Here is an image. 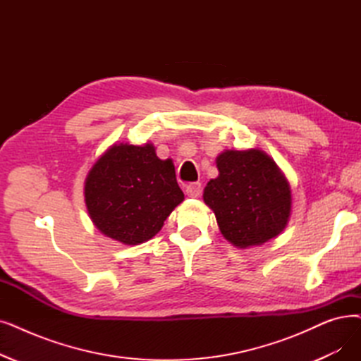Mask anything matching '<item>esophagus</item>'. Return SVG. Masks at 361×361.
Instances as JSON below:
<instances>
[{
    "instance_id": "34e87169",
    "label": "esophagus",
    "mask_w": 361,
    "mask_h": 361,
    "mask_svg": "<svg viewBox=\"0 0 361 361\" xmlns=\"http://www.w3.org/2000/svg\"><path fill=\"white\" fill-rule=\"evenodd\" d=\"M185 195L189 197H199L202 195V184L200 183H192L185 185Z\"/></svg>"
}]
</instances>
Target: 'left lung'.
Listing matches in <instances>:
<instances>
[{"label":"left lung","mask_w":361,"mask_h":361,"mask_svg":"<svg viewBox=\"0 0 361 361\" xmlns=\"http://www.w3.org/2000/svg\"><path fill=\"white\" fill-rule=\"evenodd\" d=\"M219 176L203 200L223 236L234 246L261 245L281 233L290 215V189L277 165L261 150H227L216 158Z\"/></svg>","instance_id":"left-lung-1"}]
</instances>
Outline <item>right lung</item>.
I'll return each instance as SVG.
<instances>
[{
  "mask_svg": "<svg viewBox=\"0 0 361 361\" xmlns=\"http://www.w3.org/2000/svg\"><path fill=\"white\" fill-rule=\"evenodd\" d=\"M85 203L106 236L138 245L158 233L184 195L174 165L161 161L152 145H115L88 172Z\"/></svg>",
  "mask_w": 361,
  "mask_h": 361,
  "instance_id": "right-lung-1",
  "label": "right lung"
}]
</instances>
